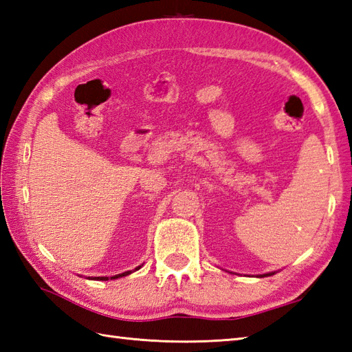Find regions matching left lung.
Returning <instances> with one entry per match:
<instances>
[{
  "label": "left lung",
  "mask_w": 352,
  "mask_h": 352,
  "mask_svg": "<svg viewBox=\"0 0 352 352\" xmlns=\"http://www.w3.org/2000/svg\"><path fill=\"white\" fill-rule=\"evenodd\" d=\"M269 275H274V272H269V274H265L263 276H269Z\"/></svg>",
  "instance_id": "1"
}]
</instances>
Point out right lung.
Returning a JSON list of instances; mask_svg holds the SVG:
<instances>
[{
	"label": "right lung",
	"mask_w": 352,
	"mask_h": 352,
	"mask_svg": "<svg viewBox=\"0 0 352 352\" xmlns=\"http://www.w3.org/2000/svg\"><path fill=\"white\" fill-rule=\"evenodd\" d=\"M138 269H140V266H138L136 269H134V271H138ZM131 274V271H126V272H122V274H118V275H113V276H110V280H115V278H121V276H125V275H130ZM89 278H91V276H89ZM91 280H102V281H106V280H109V276H92Z\"/></svg>",
	"instance_id": "1"
}]
</instances>
